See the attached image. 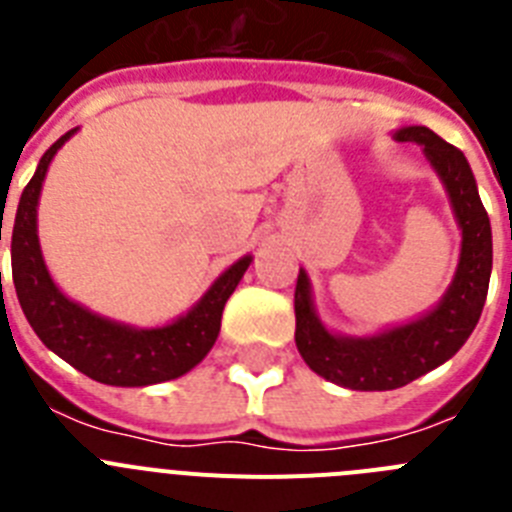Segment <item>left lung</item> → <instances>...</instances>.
Wrapping results in <instances>:
<instances>
[{
	"label": "left lung",
	"mask_w": 512,
	"mask_h": 512,
	"mask_svg": "<svg viewBox=\"0 0 512 512\" xmlns=\"http://www.w3.org/2000/svg\"><path fill=\"white\" fill-rule=\"evenodd\" d=\"M392 138L418 143L449 194L461 230L459 264L436 307L408 323L361 338L325 328L312 302L310 277L300 269L295 289L297 351L312 372L346 390H397L449 361L472 336L490 287L492 228L467 156L425 125L400 128Z\"/></svg>",
	"instance_id": "left-lung-1"
}]
</instances>
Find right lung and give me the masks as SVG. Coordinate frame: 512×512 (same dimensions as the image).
<instances>
[{
    "label": "right lung",
    "mask_w": 512,
    "mask_h": 512,
    "mask_svg": "<svg viewBox=\"0 0 512 512\" xmlns=\"http://www.w3.org/2000/svg\"><path fill=\"white\" fill-rule=\"evenodd\" d=\"M74 133L76 128L61 135L43 153L17 205L12 225V282L22 312L53 354L94 382L112 387H148L182 377L215 346L225 302L251 266L253 256H243L228 266L192 310L158 328L117 323L69 300L51 279L43 261L38 241V202L53 156Z\"/></svg>",
    "instance_id": "1"
}]
</instances>
